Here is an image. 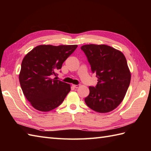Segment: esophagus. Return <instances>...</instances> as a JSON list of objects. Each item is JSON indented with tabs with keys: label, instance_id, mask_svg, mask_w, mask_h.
Masks as SVG:
<instances>
[{
	"label": "esophagus",
	"instance_id": "1",
	"mask_svg": "<svg viewBox=\"0 0 151 151\" xmlns=\"http://www.w3.org/2000/svg\"><path fill=\"white\" fill-rule=\"evenodd\" d=\"M73 86L75 88H78L80 87V85H75V84H73Z\"/></svg>",
	"mask_w": 151,
	"mask_h": 151
}]
</instances>
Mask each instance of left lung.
I'll return each mask as SVG.
<instances>
[{
  "label": "left lung",
  "mask_w": 151,
  "mask_h": 151,
  "mask_svg": "<svg viewBox=\"0 0 151 151\" xmlns=\"http://www.w3.org/2000/svg\"><path fill=\"white\" fill-rule=\"evenodd\" d=\"M81 49L98 78L95 87L89 86L86 104L99 113L114 110L123 101L130 85L131 73L126 58L120 50L106 45H85Z\"/></svg>",
  "instance_id": "1"
}]
</instances>
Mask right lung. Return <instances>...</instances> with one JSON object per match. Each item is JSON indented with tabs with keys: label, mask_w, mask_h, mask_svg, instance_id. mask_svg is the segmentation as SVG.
I'll return each instance as SVG.
<instances>
[{
	"label": "right lung",
	"mask_w": 151,
	"mask_h": 151,
	"mask_svg": "<svg viewBox=\"0 0 151 151\" xmlns=\"http://www.w3.org/2000/svg\"><path fill=\"white\" fill-rule=\"evenodd\" d=\"M76 45H41L24 57L19 78L23 94L31 105L49 111L62 103L70 91V84L52 78L63 63L77 48Z\"/></svg>",
	"instance_id": "obj_1"
}]
</instances>
